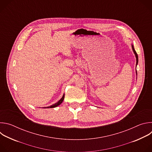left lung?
<instances>
[{"label": "left lung", "mask_w": 152, "mask_h": 152, "mask_svg": "<svg viewBox=\"0 0 152 152\" xmlns=\"http://www.w3.org/2000/svg\"><path fill=\"white\" fill-rule=\"evenodd\" d=\"M132 49H133V51H134V53H135V55L136 58H137V64H138V55H137L136 51L135 50V49H134V48L133 46H132Z\"/></svg>", "instance_id": "left-lung-1"}]
</instances>
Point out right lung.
I'll list each match as a JSON object with an SVG mask.
<instances>
[{"instance_id":"1","label":"right lung","mask_w":152,"mask_h":152,"mask_svg":"<svg viewBox=\"0 0 152 152\" xmlns=\"http://www.w3.org/2000/svg\"><path fill=\"white\" fill-rule=\"evenodd\" d=\"M64 94L63 95V96H62V97L57 102V103H55L54 104H52V105H51V106H48V107H47L48 108H52V107H56V106H58V105H59L60 104H61L62 103V102H63V100H64Z\"/></svg>"}]
</instances>
